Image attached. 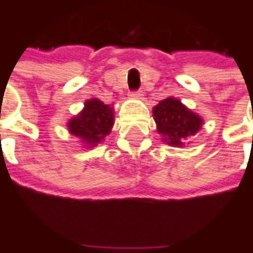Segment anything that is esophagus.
I'll return each instance as SVG.
<instances>
[{"mask_svg":"<svg viewBox=\"0 0 253 253\" xmlns=\"http://www.w3.org/2000/svg\"><path fill=\"white\" fill-rule=\"evenodd\" d=\"M142 96H143L142 90H132L130 92V97H133V99H140Z\"/></svg>","mask_w":253,"mask_h":253,"instance_id":"obj_1","label":"esophagus"}]
</instances>
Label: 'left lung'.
Listing matches in <instances>:
<instances>
[{
  "label": "left lung",
  "mask_w": 253,
  "mask_h": 253,
  "mask_svg": "<svg viewBox=\"0 0 253 253\" xmlns=\"http://www.w3.org/2000/svg\"><path fill=\"white\" fill-rule=\"evenodd\" d=\"M153 117L157 130L163 135L164 140L179 147L189 137L196 135L203 124L201 117L186 109L180 100L173 97H168L157 104L153 110Z\"/></svg>",
  "instance_id": "left-lung-1"
}]
</instances>
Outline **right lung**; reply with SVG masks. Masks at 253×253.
Returning a JSON list of instances; mask_svg holds the SVG:
<instances>
[{
    "mask_svg": "<svg viewBox=\"0 0 253 253\" xmlns=\"http://www.w3.org/2000/svg\"><path fill=\"white\" fill-rule=\"evenodd\" d=\"M113 124V107L97 99H92L86 100L85 109L70 120L69 130L74 136L80 137L84 143L93 147L109 135Z\"/></svg>",
    "mask_w": 253,
    "mask_h": 253,
    "instance_id": "obj_1",
    "label": "right lung"
}]
</instances>
